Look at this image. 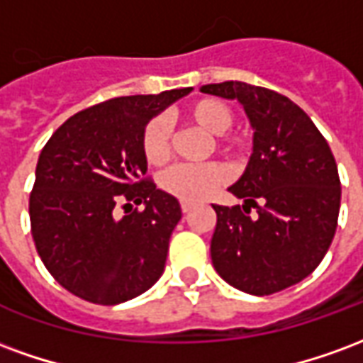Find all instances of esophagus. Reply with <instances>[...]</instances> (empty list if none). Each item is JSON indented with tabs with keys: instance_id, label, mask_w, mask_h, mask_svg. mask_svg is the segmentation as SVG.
<instances>
[{
	"instance_id": "esophagus-1",
	"label": "esophagus",
	"mask_w": 363,
	"mask_h": 363,
	"mask_svg": "<svg viewBox=\"0 0 363 363\" xmlns=\"http://www.w3.org/2000/svg\"><path fill=\"white\" fill-rule=\"evenodd\" d=\"M181 208H182V212H184V213H189L190 210H192V208H194V204H192V202H182Z\"/></svg>"
}]
</instances>
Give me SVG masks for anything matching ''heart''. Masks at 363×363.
Instances as JSON below:
<instances>
[{
	"label": "heart",
	"mask_w": 363,
	"mask_h": 363,
	"mask_svg": "<svg viewBox=\"0 0 363 363\" xmlns=\"http://www.w3.org/2000/svg\"><path fill=\"white\" fill-rule=\"evenodd\" d=\"M186 118L212 135H223L233 124V111L220 99H200L186 108ZM228 150H239V140H225ZM142 151L150 165H163L171 155V128L163 116H153L145 124L142 134ZM228 181L225 167L218 163L210 165H174L161 177V186L169 194L184 202L204 200L223 182Z\"/></svg>",
	"instance_id": "1"
}]
</instances>
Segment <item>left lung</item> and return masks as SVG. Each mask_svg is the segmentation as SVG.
<instances>
[{"mask_svg":"<svg viewBox=\"0 0 363 363\" xmlns=\"http://www.w3.org/2000/svg\"><path fill=\"white\" fill-rule=\"evenodd\" d=\"M202 93L237 101L255 130L251 159L229 186L243 210L213 206V268L245 294L270 296L307 278L333 243L340 210L336 161L288 96L243 82L204 85Z\"/></svg>","mask_w":363,"mask_h":363,"instance_id":"1","label":"left lung"}]
</instances>
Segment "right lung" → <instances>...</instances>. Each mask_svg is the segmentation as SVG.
Returning a JSON list of instances; mask_svg holds the SVG:
<instances>
[{"label": "right lung", "mask_w": 363, "mask_h": 363, "mask_svg": "<svg viewBox=\"0 0 363 363\" xmlns=\"http://www.w3.org/2000/svg\"><path fill=\"white\" fill-rule=\"evenodd\" d=\"M190 91L104 101L67 118L44 145L28 202L33 239L44 267L74 296L124 303L161 278L182 212L173 194L143 179L142 134ZM124 199L144 210L116 218Z\"/></svg>", "instance_id": "add662e5"}]
</instances>
